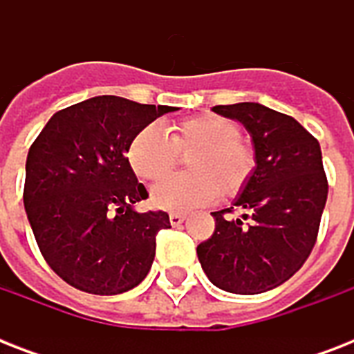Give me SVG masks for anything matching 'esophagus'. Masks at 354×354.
<instances>
[{"mask_svg":"<svg viewBox=\"0 0 354 354\" xmlns=\"http://www.w3.org/2000/svg\"><path fill=\"white\" fill-rule=\"evenodd\" d=\"M169 221H171L172 226H180V224L185 221V215H183V213H171V215H169Z\"/></svg>","mask_w":354,"mask_h":354,"instance_id":"1","label":"esophagus"}]
</instances>
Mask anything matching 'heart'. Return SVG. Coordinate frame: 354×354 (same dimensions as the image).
Masks as SVG:
<instances>
[{
	"instance_id": "obj_1",
	"label": "heart",
	"mask_w": 354,
	"mask_h": 354,
	"mask_svg": "<svg viewBox=\"0 0 354 354\" xmlns=\"http://www.w3.org/2000/svg\"><path fill=\"white\" fill-rule=\"evenodd\" d=\"M189 156L191 174L172 176L152 189V204L167 211H191L211 204L221 193L233 198L244 191L255 171L252 147L241 139L235 122L221 115H200L163 132L149 124L128 147L127 158L141 180L156 182L176 167L177 154Z\"/></svg>"
}]
</instances>
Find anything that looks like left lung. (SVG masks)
<instances>
[{
  "label": "left lung",
  "mask_w": 354,
  "mask_h": 354,
  "mask_svg": "<svg viewBox=\"0 0 354 354\" xmlns=\"http://www.w3.org/2000/svg\"><path fill=\"white\" fill-rule=\"evenodd\" d=\"M213 112L246 128L255 171L233 202L246 213L233 221L224 216L233 207L211 213L215 233L196 253L213 285L253 296L290 279L313 252L329 191L322 149L296 119L259 102Z\"/></svg>",
  "instance_id": "8db88e82"
}]
</instances>
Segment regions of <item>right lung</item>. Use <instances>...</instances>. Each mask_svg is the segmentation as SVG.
Masks as SVG:
<instances>
[{"instance_id":"1","label":"right lung","mask_w":354,"mask_h":354,"mask_svg":"<svg viewBox=\"0 0 354 354\" xmlns=\"http://www.w3.org/2000/svg\"><path fill=\"white\" fill-rule=\"evenodd\" d=\"M174 106L91 97L53 115L30 145L24 205L41 255L68 285L115 296L147 277L165 211L138 213L149 196L127 152L133 136Z\"/></svg>"}]
</instances>
